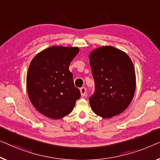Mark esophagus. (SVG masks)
Masks as SVG:
<instances>
[{
	"mask_svg": "<svg viewBox=\"0 0 160 160\" xmlns=\"http://www.w3.org/2000/svg\"><path fill=\"white\" fill-rule=\"evenodd\" d=\"M80 91L81 96H82V97L85 96V94H86V88H85V87L81 88H80Z\"/></svg>",
	"mask_w": 160,
	"mask_h": 160,
	"instance_id": "obj_1",
	"label": "esophagus"
}]
</instances>
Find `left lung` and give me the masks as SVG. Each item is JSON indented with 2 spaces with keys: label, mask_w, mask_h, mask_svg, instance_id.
<instances>
[{
  "label": "left lung",
  "mask_w": 160,
  "mask_h": 160,
  "mask_svg": "<svg viewBox=\"0 0 160 160\" xmlns=\"http://www.w3.org/2000/svg\"><path fill=\"white\" fill-rule=\"evenodd\" d=\"M95 92L90 97L96 115L110 118L124 111L132 102L136 89L132 61L124 52L111 46L94 49L89 55Z\"/></svg>",
  "instance_id": "8db88e82"
}]
</instances>
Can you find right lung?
<instances>
[{"label": "right lung", "mask_w": 160, "mask_h": 160, "mask_svg": "<svg viewBox=\"0 0 160 160\" xmlns=\"http://www.w3.org/2000/svg\"><path fill=\"white\" fill-rule=\"evenodd\" d=\"M79 52L78 47L53 46L31 62L27 89L31 103L47 117L59 119L73 110L80 92L75 87L69 65Z\"/></svg>", "instance_id": "obj_1"}]
</instances>
